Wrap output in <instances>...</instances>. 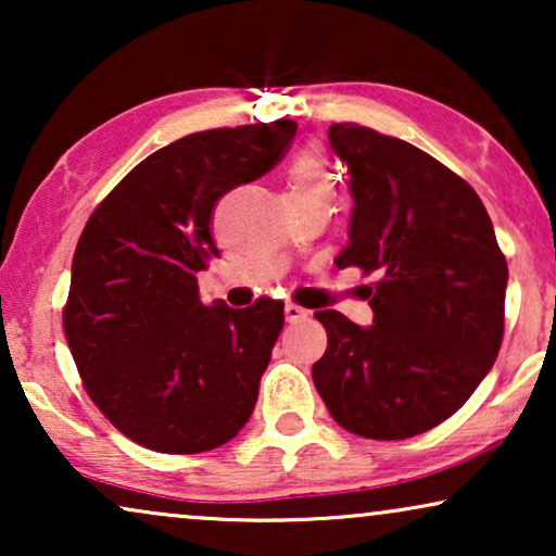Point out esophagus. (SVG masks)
<instances>
[{
	"label": "esophagus",
	"mask_w": 556,
	"mask_h": 556,
	"mask_svg": "<svg viewBox=\"0 0 556 556\" xmlns=\"http://www.w3.org/2000/svg\"><path fill=\"white\" fill-rule=\"evenodd\" d=\"M308 318V311L299 306V303H286V321L288 324H301Z\"/></svg>",
	"instance_id": "34e87169"
}]
</instances>
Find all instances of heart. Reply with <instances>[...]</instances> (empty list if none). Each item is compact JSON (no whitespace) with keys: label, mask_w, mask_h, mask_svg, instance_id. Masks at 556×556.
Instances as JSON below:
<instances>
[{"label":"heart","mask_w":556,"mask_h":556,"mask_svg":"<svg viewBox=\"0 0 556 556\" xmlns=\"http://www.w3.org/2000/svg\"><path fill=\"white\" fill-rule=\"evenodd\" d=\"M333 181H337V174H333V166L326 156L321 147H308L303 149L299 156L293 159L291 164V187L293 194L301 192H316V189H333Z\"/></svg>","instance_id":"1"}]
</instances>
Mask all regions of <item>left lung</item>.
Segmentation results:
<instances>
[{"label":"left lung","mask_w":556,"mask_h":556,"mask_svg":"<svg viewBox=\"0 0 556 556\" xmlns=\"http://www.w3.org/2000/svg\"><path fill=\"white\" fill-rule=\"evenodd\" d=\"M352 172V230L339 268L377 273L362 329L316 311L329 346L311 375L333 420L354 435L405 440L466 405L504 339L508 265L476 189L413 143L333 124Z\"/></svg>","instance_id":"8db88e82"}]
</instances>
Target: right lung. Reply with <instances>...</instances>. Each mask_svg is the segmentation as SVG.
Returning a JSON list of instances; mask_svg holds the SVG:
<instances>
[{
	"instance_id": "1",
	"label": "right lung",
	"mask_w": 556,
	"mask_h": 556,
	"mask_svg": "<svg viewBox=\"0 0 556 556\" xmlns=\"http://www.w3.org/2000/svg\"><path fill=\"white\" fill-rule=\"evenodd\" d=\"M295 121L189 134L136 164L88 217L63 329L93 405L149 451L225 445L253 415L283 301L204 306L212 215L286 156Z\"/></svg>"
}]
</instances>
